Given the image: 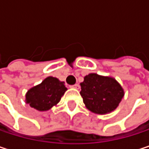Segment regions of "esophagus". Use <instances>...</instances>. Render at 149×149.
<instances>
[{"label": "esophagus", "instance_id": "1", "mask_svg": "<svg viewBox=\"0 0 149 149\" xmlns=\"http://www.w3.org/2000/svg\"><path fill=\"white\" fill-rule=\"evenodd\" d=\"M71 87L77 90V89H79V84H73V85H71Z\"/></svg>", "mask_w": 149, "mask_h": 149}]
</instances>
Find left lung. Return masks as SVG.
<instances>
[{
  "instance_id": "1",
  "label": "left lung",
  "mask_w": 149,
  "mask_h": 149,
  "mask_svg": "<svg viewBox=\"0 0 149 149\" xmlns=\"http://www.w3.org/2000/svg\"><path fill=\"white\" fill-rule=\"evenodd\" d=\"M80 95L86 108L96 114L114 110L123 97V90L112 77L91 73L80 84Z\"/></svg>"
}]
</instances>
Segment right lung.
Instances as JSON below:
<instances>
[{"label":"right lung","mask_w":149,"mask_h":149,"mask_svg":"<svg viewBox=\"0 0 149 149\" xmlns=\"http://www.w3.org/2000/svg\"><path fill=\"white\" fill-rule=\"evenodd\" d=\"M64 82L58 78L48 77L39 85L30 89L26 95V104L40 111L50 109L58 104L67 88Z\"/></svg>","instance_id":"right-lung-1"}]
</instances>
